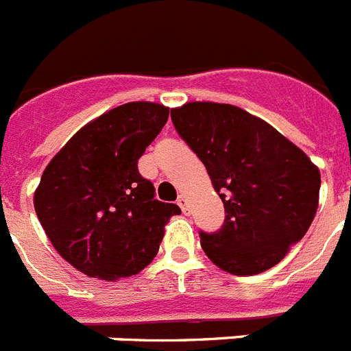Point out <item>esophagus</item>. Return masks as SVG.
<instances>
[{
  "mask_svg": "<svg viewBox=\"0 0 351 351\" xmlns=\"http://www.w3.org/2000/svg\"><path fill=\"white\" fill-rule=\"evenodd\" d=\"M178 204H179V207H181V209H182V213L190 214V200H188V197H186L184 193L179 195Z\"/></svg>",
  "mask_w": 351,
  "mask_h": 351,
  "instance_id": "esophagus-1",
  "label": "esophagus"
}]
</instances>
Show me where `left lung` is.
<instances>
[{"instance_id":"1","label":"left lung","mask_w":351,"mask_h":351,"mask_svg":"<svg viewBox=\"0 0 351 351\" xmlns=\"http://www.w3.org/2000/svg\"><path fill=\"white\" fill-rule=\"evenodd\" d=\"M170 116L225 206L221 230L200 234L206 255L234 276L274 267L315 219L318 167L267 121L235 105L188 101Z\"/></svg>"}]
</instances>
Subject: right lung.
I'll return each instance as SVG.
<instances>
[{"instance_id":"right-lung-1","label":"right lung","mask_w":351,"mask_h":351,"mask_svg":"<svg viewBox=\"0 0 351 351\" xmlns=\"http://www.w3.org/2000/svg\"><path fill=\"white\" fill-rule=\"evenodd\" d=\"M169 107L130 101L89 121L45 167L33 204L54 250L89 278L117 281L153 262L165 225L181 213L154 200L137 161Z\"/></svg>"}]
</instances>
